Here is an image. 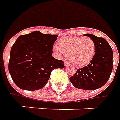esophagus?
<instances>
[{
	"label": "esophagus",
	"instance_id": "34e87169",
	"mask_svg": "<svg viewBox=\"0 0 120 120\" xmlns=\"http://www.w3.org/2000/svg\"><path fill=\"white\" fill-rule=\"evenodd\" d=\"M64 66H68V65H69V62H68V61H64Z\"/></svg>",
	"mask_w": 120,
	"mask_h": 120
}]
</instances>
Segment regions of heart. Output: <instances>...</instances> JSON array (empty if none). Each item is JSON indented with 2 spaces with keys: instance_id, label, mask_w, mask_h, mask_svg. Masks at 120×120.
I'll return each mask as SVG.
<instances>
[{
  "instance_id": "b5f03b06",
  "label": "heart",
  "mask_w": 120,
  "mask_h": 120,
  "mask_svg": "<svg viewBox=\"0 0 120 120\" xmlns=\"http://www.w3.org/2000/svg\"><path fill=\"white\" fill-rule=\"evenodd\" d=\"M59 45H54V52L58 56L68 54L70 62L75 66H83L88 64L95 54V43L88 37H62L60 39Z\"/></svg>"
}]
</instances>
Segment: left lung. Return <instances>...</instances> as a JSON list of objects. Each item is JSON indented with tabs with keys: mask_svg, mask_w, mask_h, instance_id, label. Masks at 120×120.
I'll return each instance as SVG.
<instances>
[{
	"mask_svg": "<svg viewBox=\"0 0 120 120\" xmlns=\"http://www.w3.org/2000/svg\"><path fill=\"white\" fill-rule=\"evenodd\" d=\"M84 36L94 41L95 54L89 64L78 69L75 75L70 77V80L75 87L91 91L102 87L108 81L113 68V51L104 38L89 33Z\"/></svg>",
	"mask_w": 120,
	"mask_h": 120,
	"instance_id": "8db88e82",
	"label": "left lung"
}]
</instances>
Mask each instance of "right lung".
Here are the masks:
<instances>
[{"label": "right lung", "instance_id": "right-lung-1", "mask_svg": "<svg viewBox=\"0 0 120 120\" xmlns=\"http://www.w3.org/2000/svg\"><path fill=\"white\" fill-rule=\"evenodd\" d=\"M57 37L35 31L17 39L10 50L8 70L18 87L27 91L41 89L54 69L65 67L63 61L52 56Z\"/></svg>", "mask_w": 120, "mask_h": 120}]
</instances>
